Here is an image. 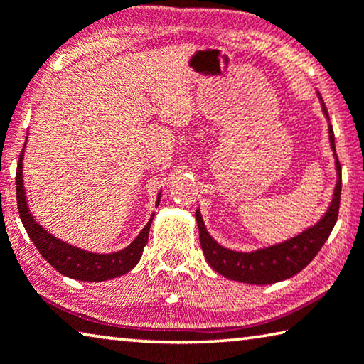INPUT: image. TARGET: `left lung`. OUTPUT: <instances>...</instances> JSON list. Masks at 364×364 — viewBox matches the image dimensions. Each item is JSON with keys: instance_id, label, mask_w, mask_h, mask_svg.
I'll list each match as a JSON object with an SVG mask.
<instances>
[{"instance_id": "left-lung-1", "label": "left lung", "mask_w": 364, "mask_h": 364, "mask_svg": "<svg viewBox=\"0 0 364 364\" xmlns=\"http://www.w3.org/2000/svg\"><path fill=\"white\" fill-rule=\"evenodd\" d=\"M317 97H319L322 103V112H324L326 118L328 119L327 108L324 107L319 92H317ZM328 141H331L333 157H336L337 170V184L336 189H333L332 203L319 222L304 230L303 233H299L295 238L252 252L232 251L220 246L212 238L209 232H207L199 209L196 210L200 247H203L207 262H209L215 272L227 277L230 280L243 282V284L269 285L290 279V277L301 272L313 261L317 252L321 251V247L324 246L333 225L337 222L340 193H342V168H340V161L336 154V136H333L331 123H328Z\"/></svg>"}]
</instances>
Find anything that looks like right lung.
<instances>
[{"mask_svg": "<svg viewBox=\"0 0 364 364\" xmlns=\"http://www.w3.org/2000/svg\"><path fill=\"white\" fill-rule=\"evenodd\" d=\"M24 149H22V152L19 155V164H17L16 171L17 209H19V217L22 223H24L28 238L32 240V243L36 245L45 261L50 262V265H53L60 274L69 277V279H76L82 282H105L109 279H114V277L124 275L126 272H129L131 269H134L142 256L144 246L147 245L149 230H151L154 213L151 220H149L146 227L142 228V232L136 236V240L121 251L109 252V255H97V252H89L80 250V247L68 245L65 241L58 240L56 236L48 233L47 230H43L42 225H38L36 222V218L32 217L31 210H28L24 180H22ZM159 203L160 193L157 196V204L155 205H159Z\"/></svg>", "mask_w": 364, "mask_h": 364, "instance_id": "right-lung-1", "label": "right lung"}]
</instances>
